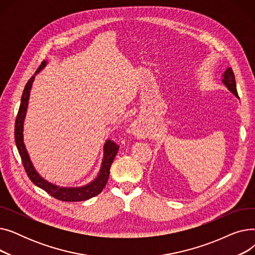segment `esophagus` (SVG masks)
<instances>
[{
    "label": "esophagus",
    "mask_w": 255,
    "mask_h": 255,
    "mask_svg": "<svg viewBox=\"0 0 255 255\" xmlns=\"http://www.w3.org/2000/svg\"><path fill=\"white\" fill-rule=\"evenodd\" d=\"M131 130H132L133 133H134V134L139 135V132L141 133V130H140V122H137V121H135V122H133L132 125H131Z\"/></svg>",
    "instance_id": "esophagus-1"
}]
</instances>
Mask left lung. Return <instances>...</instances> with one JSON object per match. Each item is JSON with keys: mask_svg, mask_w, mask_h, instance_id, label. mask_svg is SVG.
I'll use <instances>...</instances> for the list:
<instances>
[{"mask_svg": "<svg viewBox=\"0 0 255 255\" xmlns=\"http://www.w3.org/2000/svg\"><path fill=\"white\" fill-rule=\"evenodd\" d=\"M222 83L224 86L229 89L236 97L239 98L238 96V92H237V86H236V79H235V74L232 68H227L223 75H222Z\"/></svg>", "mask_w": 255, "mask_h": 255, "instance_id": "8db88e82", "label": "left lung"}]
</instances>
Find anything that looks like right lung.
Masks as SVG:
<instances>
[{
  "label": "right lung",
  "mask_w": 255,
  "mask_h": 255,
  "mask_svg": "<svg viewBox=\"0 0 255 255\" xmlns=\"http://www.w3.org/2000/svg\"><path fill=\"white\" fill-rule=\"evenodd\" d=\"M46 61H43L42 64L40 65L37 71L35 72V75L41 71L44 67L46 66ZM35 75H33L29 82L26 83L23 93L21 96L20 106L16 116L15 121V130H14V137L18 153L20 155L21 161L23 164V167L25 169L26 175L30 178V180L39 188L43 189L48 194H50L52 197L57 199L63 200V202H82V200H87L91 197H94L98 195L105 187L107 180L110 177V169L112 166V163L114 159L118 153L119 145L112 141L111 139H107L103 146V159L100 170L98 172V176L95 180H93L89 184L82 186V187H60L58 185L52 184L48 181H46L44 178L39 175L37 170L35 169L28 151L25 149V145L23 142V122L26 114V110H28V104L30 99V92L32 89V85L35 79Z\"/></svg>",
  "instance_id": "right-lung-1"
}]
</instances>
